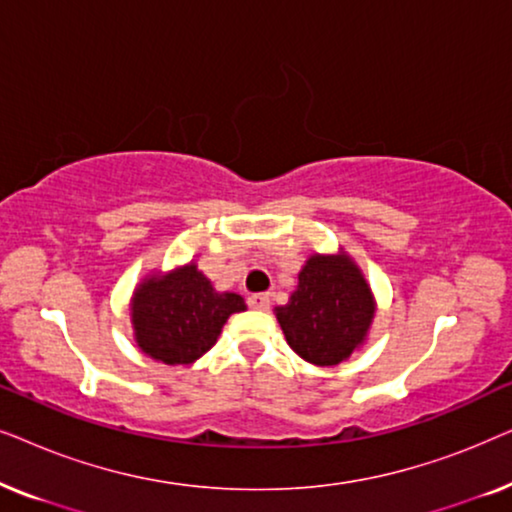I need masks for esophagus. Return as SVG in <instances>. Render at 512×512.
Instances as JSON below:
<instances>
[{
	"label": "esophagus",
	"instance_id": "obj_1",
	"mask_svg": "<svg viewBox=\"0 0 512 512\" xmlns=\"http://www.w3.org/2000/svg\"><path fill=\"white\" fill-rule=\"evenodd\" d=\"M247 303H249L251 310L265 312L270 307V296H268V293H254V296L247 298Z\"/></svg>",
	"mask_w": 512,
	"mask_h": 512
}]
</instances>
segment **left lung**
I'll use <instances>...</instances> for the list:
<instances>
[{"instance_id": "1", "label": "left lung", "mask_w": 512, "mask_h": 512, "mask_svg": "<svg viewBox=\"0 0 512 512\" xmlns=\"http://www.w3.org/2000/svg\"><path fill=\"white\" fill-rule=\"evenodd\" d=\"M375 296L354 258L312 254L298 272L289 303L275 307L284 338L300 359L314 366H338L368 340Z\"/></svg>"}]
</instances>
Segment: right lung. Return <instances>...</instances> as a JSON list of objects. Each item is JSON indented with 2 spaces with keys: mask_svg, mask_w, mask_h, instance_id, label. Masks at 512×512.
<instances>
[{
  "mask_svg": "<svg viewBox=\"0 0 512 512\" xmlns=\"http://www.w3.org/2000/svg\"><path fill=\"white\" fill-rule=\"evenodd\" d=\"M244 310L242 296L216 291L193 261L170 272H151L130 298L137 347L167 366L198 361L216 345L230 314Z\"/></svg>",
  "mask_w": 512,
  "mask_h": 512,
  "instance_id": "obj_1",
  "label": "right lung"
}]
</instances>
